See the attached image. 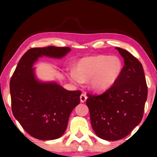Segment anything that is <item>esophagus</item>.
Returning a JSON list of instances; mask_svg holds the SVG:
<instances>
[{"mask_svg":"<svg viewBox=\"0 0 157 157\" xmlns=\"http://www.w3.org/2000/svg\"><path fill=\"white\" fill-rule=\"evenodd\" d=\"M86 99H87V96H86V95L85 94H81V96H80L81 102H82V103L85 102L86 101Z\"/></svg>","mask_w":157,"mask_h":157,"instance_id":"34e87169","label":"esophagus"}]
</instances>
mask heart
<instances>
[{
  "instance_id": "b5f03b06",
  "label": "heart",
  "mask_w": 157,
  "mask_h": 157,
  "mask_svg": "<svg viewBox=\"0 0 157 157\" xmlns=\"http://www.w3.org/2000/svg\"><path fill=\"white\" fill-rule=\"evenodd\" d=\"M123 63L117 56L96 55L81 58L71 71L69 76L73 82L80 84L89 81L94 91H104L112 86L121 76Z\"/></svg>"
}]
</instances>
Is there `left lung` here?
Segmentation results:
<instances>
[{
    "instance_id": "1",
    "label": "left lung",
    "mask_w": 157,
    "mask_h": 157,
    "mask_svg": "<svg viewBox=\"0 0 157 157\" xmlns=\"http://www.w3.org/2000/svg\"><path fill=\"white\" fill-rule=\"evenodd\" d=\"M116 48L124 58L121 76L104 93L88 94L86 100L94 132L107 141L124 138L140 123L148 94L140 61L126 50Z\"/></svg>"
}]
</instances>
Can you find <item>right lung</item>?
I'll list each match as a JSON object with an SVG mask.
<instances>
[{"instance_id": "obj_1", "label": "right lung", "mask_w": 157, "mask_h": 157, "mask_svg": "<svg viewBox=\"0 0 157 157\" xmlns=\"http://www.w3.org/2000/svg\"><path fill=\"white\" fill-rule=\"evenodd\" d=\"M69 47L29 49L21 57L10 81L14 117L25 132L40 140H53L64 134L70 114L80 103L81 91H68L55 81H41L33 66L38 58L61 59Z\"/></svg>"}]
</instances>
